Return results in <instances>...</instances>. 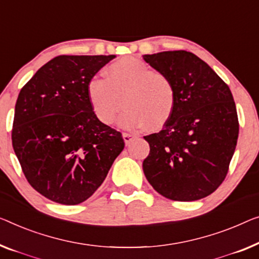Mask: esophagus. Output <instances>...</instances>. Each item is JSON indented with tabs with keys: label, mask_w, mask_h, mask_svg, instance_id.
Segmentation results:
<instances>
[{
	"label": "esophagus",
	"mask_w": 259,
	"mask_h": 259,
	"mask_svg": "<svg viewBox=\"0 0 259 259\" xmlns=\"http://www.w3.org/2000/svg\"><path fill=\"white\" fill-rule=\"evenodd\" d=\"M135 135L131 133H123V140H124L125 144H129V143L134 140Z\"/></svg>",
	"instance_id": "esophagus-1"
}]
</instances>
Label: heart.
<instances>
[{
	"label": "heart",
	"instance_id": "heart-1",
	"mask_svg": "<svg viewBox=\"0 0 259 259\" xmlns=\"http://www.w3.org/2000/svg\"><path fill=\"white\" fill-rule=\"evenodd\" d=\"M105 75L106 80L92 78L86 87L93 113L103 124H113L122 102L126 109L119 117V124L125 129L144 125L158 129L171 117L177 90L167 73L152 71L144 61L128 57L110 64Z\"/></svg>",
	"mask_w": 259,
	"mask_h": 259
}]
</instances>
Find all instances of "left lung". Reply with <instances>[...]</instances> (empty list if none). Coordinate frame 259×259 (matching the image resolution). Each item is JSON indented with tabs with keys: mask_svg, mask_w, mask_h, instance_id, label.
Here are the masks:
<instances>
[{
	"mask_svg": "<svg viewBox=\"0 0 259 259\" xmlns=\"http://www.w3.org/2000/svg\"><path fill=\"white\" fill-rule=\"evenodd\" d=\"M175 81L177 102L159 133L144 136L150 153L143 171L159 194L195 201L223 183L238 138L237 110L228 84L192 52L143 56Z\"/></svg>",
	"mask_w": 259,
	"mask_h": 259,
	"instance_id": "8db88e82",
	"label": "left lung"
}]
</instances>
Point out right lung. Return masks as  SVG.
Listing matches in <instances>:
<instances>
[{
  "label": "right lung",
  "instance_id": "obj_1",
  "mask_svg": "<svg viewBox=\"0 0 259 259\" xmlns=\"http://www.w3.org/2000/svg\"><path fill=\"white\" fill-rule=\"evenodd\" d=\"M113 58L58 56L19 92L14 151L28 183L51 201H86L124 149L122 134L96 118L86 93L88 81Z\"/></svg>",
  "mask_w": 259,
  "mask_h": 259
}]
</instances>
